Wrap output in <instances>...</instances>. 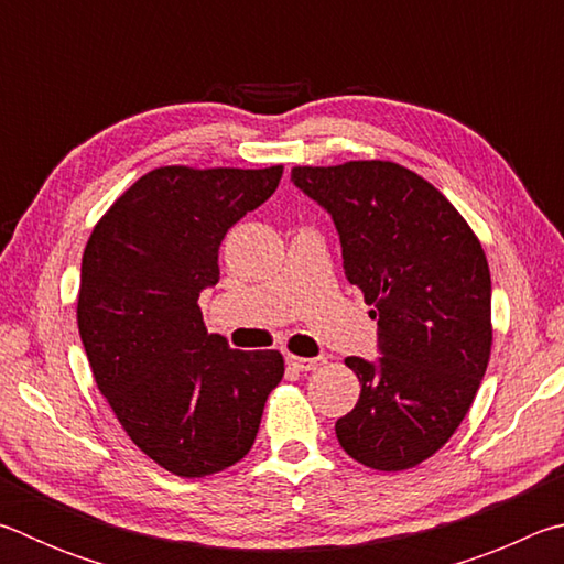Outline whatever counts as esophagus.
<instances>
[{"instance_id":"1","label":"esophagus","mask_w":564,"mask_h":564,"mask_svg":"<svg viewBox=\"0 0 564 564\" xmlns=\"http://www.w3.org/2000/svg\"><path fill=\"white\" fill-rule=\"evenodd\" d=\"M323 360H326V358H301V356H285V362H289V368L299 370V373H308V370L318 368Z\"/></svg>"}]
</instances>
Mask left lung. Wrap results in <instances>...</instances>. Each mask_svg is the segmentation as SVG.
<instances>
[{
  "label": "left lung",
  "mask_w": 564,
  "mask_h": 564,
  "mask_svg": "<svg viewBox=\"0 0 564 564\" xmlns=\"http://www.w3.org/2000/svg\"><path fill=\"white\" fill-rule=\"evenodd\" d=\"M291 181L330 214L346 279L378 318L380 356L346 358L360 398L338 443L373 470H408L451 441L488 368V259L441 191L393 161L295 166Z\"/></svg>",
  "instance_id": "1"
}]
</instances>
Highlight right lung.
Wrapping results in <instances>:
<instances>
[{
	"instance_id": "1",
	"label": "right lung",
	"mask_w": 564,
	"mask_h": 564,
	"mask_svg": "<svg viewBox=\"0 0 564 564\" xmlns=\"http://www.w3.org/2000/svg\"><path fill=\"white\" fill-rule=\"evenodd\" d=\"M283 166H161L113 202L84 248L76 321L94 380L127 435L181 477L251 451L283 378L279 350H234L204 326L218 246L279 188Z\"/></svg>"
}]
</instances>
